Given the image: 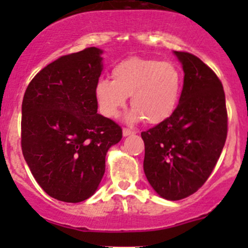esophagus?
Listing matches in <instances>:
<instances>
[{
  "label": "esophagus",
  "mask_w": 248,
  "mask_h": 248,
  "mask_svg": "<svg viewBox=\"0 0 248 248\" xmlns=\"http://www.w3.org/2000/svg\"><path fill=\"white\" fill-rule=\"evenodd\" d=\"M122 134H124V137H129V136H134V134H136V132L131 131V129H128V128H124Z\"/></svg>",
  "instance_id": "34e87169"
}]
</instances>
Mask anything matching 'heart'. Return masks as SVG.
<instances>
[{
  "label": "heart",
  "mask_w": 248,
  "mask_h": 248,
  "mask_svg": "<svg viewBox=\"0 0 248 248\" xmlns=\"http://www.w3.org/2000/svg\"><path fill=\"white\" fill-rule=\"evenodd\" d=\"M112 80L99 79L94 98L103 116L114 119L126 106L128 96L133 109L127 121L161 124L171 116L181 96L182 77L175 64L157 60L131 57L115 64Z\"/></svg>",
  "instance_id": "obj_1"
}]
</instances>
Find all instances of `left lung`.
Listing matches in <instances>:
<instances>
[{
	"instance_id": "1",
	"label": "left lung",
	"mask_w": 248,
	"mask_h": 248,
	"mask_svg": "<svg viewBox=\"0 0 248 248\" xmlns=\"http://www.w3.org/2000/svg\"><path fill=\"white\" fill-rule=\"evenodd\" d=\"M184 69V87L176 109L163 122L142 132L144 172L167 201L191 196L214 170L227 139L223 86L201 59L174 51Z\"/></svg>"
}]
</instances>
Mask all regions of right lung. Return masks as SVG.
<instances>
[{
  "label": "right lung",
  "mask_w": 248,
  "mask_h": 248,
  "mask_svg": "<svg viewBox=\"0 0 248 248\" xmlns=\"http://www.w3.org/2000/svg\"><path fill=\"white\" fill-rule=\"evenodd\" d=\"M103 50L87 47L44 67L25 91L22 155L39 186L66 202L86 201L106 171L107 152L122 129L97 114L94 85Z\"/></svg>",
  "instance_id": "1"
}]
</instances>
